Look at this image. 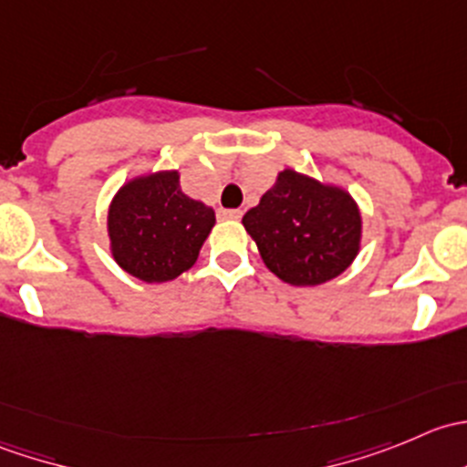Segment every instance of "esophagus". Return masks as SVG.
I'll use <instances>...</instances> for the list:
<instances>
[{
    "mask_svg": "<svg viewBox=\"0 0 467 467\" xmlns=\"http://www.w3.org/2000/svg\"><path fill=\"white\" fill-rule=\"evenodd\" d=\"M219 216H221V219L237 221V219H242V210H221Z\"/></svg>",
    "mask_w": 467,
    "mask_h": 467,
    "instance_id": "obj_1",
    "label": "esophagus"
}]
</instances>
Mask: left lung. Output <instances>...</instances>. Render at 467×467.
<instances>
[{
    "instance_id": "8db88e82",
    "label": "left lung",
    "mask_w": 467,
    "mask_h": 467,
    "mask_svg": "<svg viewBox=\"0 0 467 467\" xmlns=\"http://www.w3.org/2000/svg\"><path fill=\"white\" fill-rule=\"evenodd\" d=\"M268 271L291 286H318L341 275L361 251L357 201L334 182L285 169L244 214Z\"/></svg>"
}]
</instances>
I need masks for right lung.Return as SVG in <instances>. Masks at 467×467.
Here are the masks:
<instances>
[{
  "label": "right lung",
  "mask_w": 467,
  "mask_h": 467,
  "mask_svg": "<svg viewBox=\"0 0 467 467\" xmlns=\"http://www.w3.org/2000/svg\"><path fill=\"white\" fill-rule=\"evenodd\" d=\"M216 223L214 210L181 190L178 169L126 181L108 205L110 255L138 280L169 282L199 260Z\"/></svg>",
  "instance_id": "obj_1"
}]
</instances>
